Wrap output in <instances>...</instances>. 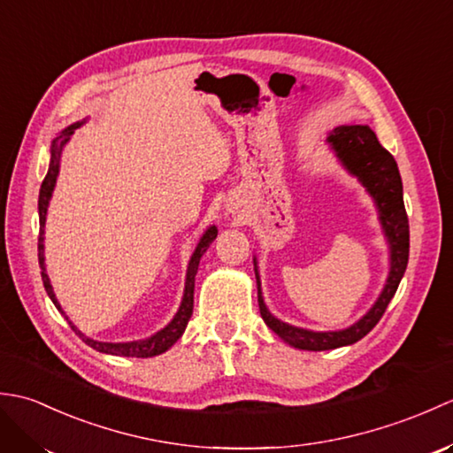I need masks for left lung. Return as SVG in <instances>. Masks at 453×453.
Masks as SVG:
<instances>
[{"mask_svg":"<svg viewBox=\"0 0 453 453\" xmlns=\"http://www.w3.org/2000/svg\"><path fill=\"white\" fill-rule=\"evenodd\" d=\"M326 143L341 165L362 182V187L378 208L380 224L389 247V274L378 300L358 321L339 331H311L278 319L268 311L261 290L257 257L253 258L258 310H261V317L268 329L294 349L313 352L341 349V346H349L364 339L386 313V307L395 296L409 263V219L405 204H403V182L395 159L378 142L370 127H339L326 136Z\"/></svg>","mask_w":453,"mask_h":453,"instance_id":"8db88e82","label":"left lung"}]
</instances>
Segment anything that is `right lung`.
I'll use <instances>...</instances> for the list:
<instances>
[{
  "label": "right lung",
  "mask_w": 453,
  "mask_h": 453,
  "mask_svg": "<svg viewBox=\"0 0 453 453\" xmlns=\"http://www.w3.org/2000/svg\"><path fill=\"white\" fill-rule=\"evenodd\" d=\"M85 120L80 122H73L70 127L64 128L58 136L52 140V146H50V165H48V173L42 180V187L41 192H38V219H41V234H38V265H41V274H42V282H44V290L50 297L52 303L58 307V311H62V305L60 302L56 300V294H54V288L50 284V278L46 274V263H44V226H46V214H48V204H50V198H52V192L56 187V179H58V173H60V161H62V151L65 148V143L70 142L72 134L78 130L80 127H83ZM218 237V229L216 226H210L204 234H202L200 242L195 249V253H192L188 266H187V278H185V292H182V300L179 310L175 313V317L163 326L161 331L153 333L148 339H140V341H130V342H103V341H95L91 336L83 334L78 326H75L70 319L72 329L80 334V339L89 344L91 349L104 352V354H112V356H128V358H151V356H157L163 354L165 350H169L173 344H175L182 333H185L188 319L192 315V307H195V276L198 271V265H200V258L202 255L206 253V249L210 247V243L214 242Z\"/></svg>",
  "instance_id": "obj_1"
}]
</instances>
